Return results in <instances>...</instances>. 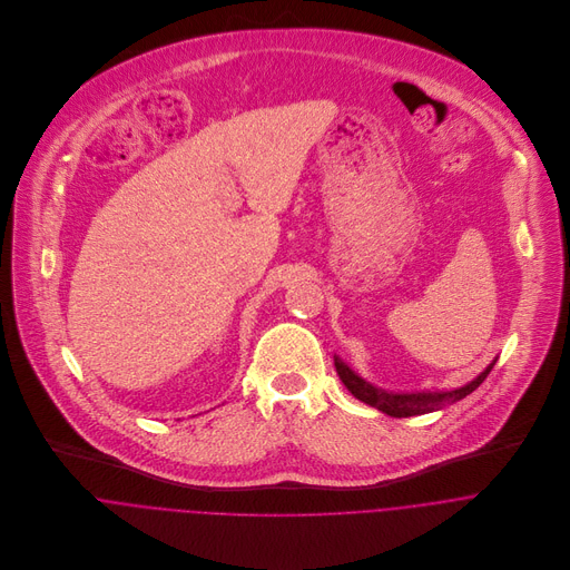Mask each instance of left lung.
<instances>
[{"mask_svg":"<svg viewBox=\"0 0 570 570\" xmlns=\"http://www.w3.org/2000/svg\"><path fill=\"white\" fill-rule=\"evenodd\" d=\"M495 360L489 364L488 368L472 380L470 384L456 389V391H441V393H386L368 382H364L360 375H355L340 357H335V371L342 380V384L351 391L353 397H357L360 402L368 404V406L377 407L391 416H414V414H425V412H434L439 407L454 404L463 397H468L470 393H474L491 373Z\"/></svg>","mask_w":570,"mask_h":570,"instance_id":"obj_1","label":"left lung"}]
</instances>
